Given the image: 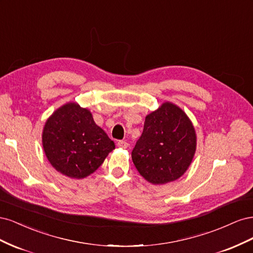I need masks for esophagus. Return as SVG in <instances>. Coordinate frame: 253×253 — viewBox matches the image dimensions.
I'll return each instance as SVG.
<instances>
[{"label": "esophagus", "mask_w": 253, "mask_h": 253, "mask_svg": "<svg viewBox=\"0 0 253 253\" xmlns=\"http://www.w3.org/2000/svg\"><path fill=\"white\" fill-rule=\"evenodd\" d=\"M117 145H118L119 148L126 149V148H127V145H128V143H127L126 141H125V140H119V141H117Z\"/></svg>", "instance_id": "1"}]
</instances>
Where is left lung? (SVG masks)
Masks as SVG:
<instances>
[{"mask_svg":"<svg viewBox=\"0 0 253 253\" xmlns=\"http://www.w3.org/2000/svg\"><path fill=\"white\" fill-rule=\"evenodd\" d=\"M195 149V131L187 115L166 102L145 117L132 159L145 179L162 185L176 180L187 171Z\"/></svg>","mask_w":253,"mask_h":253,"instance_id":"left-lung-1","label":"left lung"}]
</instances>
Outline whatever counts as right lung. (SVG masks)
I'll return each mask as SVG.
<instances>
[{
    "instance_id": "right-lung-1",
    "label": "right lung",
    "mask_w": 253,
    "mask_h": 253,
    "mask_svg": "<svg viewBox=\"0 0 253 253\" xmlns=\"http://www.w3.org/2000/svg\"><path fill=\"white\" fill-rule=\"evenodd\" d=\"M42 141L51 166L72 178L96 171L115 149L90 112L76 103H67L52 114L45 124Z\"/></svg>"
}]
</instances>
